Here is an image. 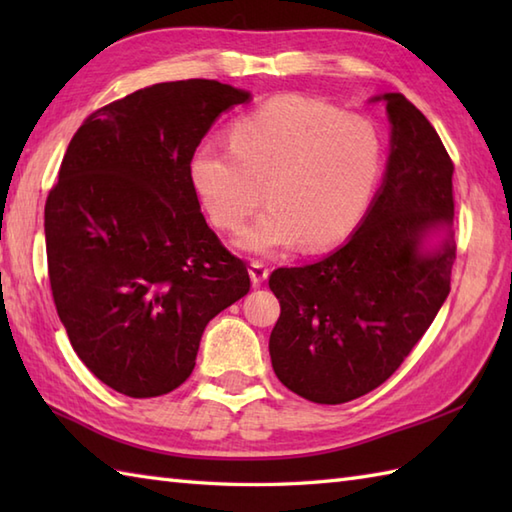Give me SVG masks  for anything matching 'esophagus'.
Instances as JSON below:
<instances>
[{
	"instance_id": "1",
	"label": "esophagus",
	"mask_w": 512,
	"mask_h": 512,
	"mask_svg": "<svg viewBox=\"0 0 512 512\" xmlns=\"http://www.w3.org/2000/svg\"><path fill=\"white\" fill-rule=\"evenodd\" d=\"M268 273L270 268L266 262H262V259H253V262H250V279H253L255 286H259L264 279H268Z\"/></svg>"
}]
</instances>
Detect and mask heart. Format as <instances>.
<instances>
[{"label": "heart", "instance_id": "heart-1", "mask_svg": "<svg viewBox=\"0 0 512 512\" xmlns=\"http://www.w3.org/2000/svg\"><path fill=\"white\" fill-rule=\"evenodd\" d=\"M376 123L308 96H277L231 127V145L206 143L189 158V182L220 231H237L259 204L268 209L237 237L248 253L297 246L323 250L363 222L385 171Z\"/></svg>", "mask_w": 512, "mask_h": 512}]
</instances>
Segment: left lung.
I'll use <instances>...</instances> for the list:
<instances>
[{
	"label": "left lung",
	"instance_id": "8db88e82",
	"mask_svg": "<svg viewBox=\"0 0 512 512\" xmlns=\"http://www.w3.org/2000/svg\"><path fill=\"white\" fill-rule=\"evenodd\" d=\"M391 154L383 189L350 242L317 264L277 268L270 332L277 378L297 396L341 405L380 387L409 356L451 290L455 244L422 253L453 224V160L402 94H385Z\"/></svg>",
	"mask_w": 512,
	"mask_h": 512
}]
</instances>
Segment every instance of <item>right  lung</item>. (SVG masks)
<instances>
[{
  "mask_svg": "<svg viewBox=\"0 0 512 512\" xmlns=\"http://www.w3.org/2000/svg\"><path fill=\"white\" fill-rule=\"evenodd\" d=\"M248 92L156 83L85 118L46 200L52 299L76 356L118 394H169L202 332L250 290L244 259L206 224L189 158Z\"/></svg>",
  "mask_w": 512,
  "mask_h": 512,
  "instance_id": "right-lung-1",
  "label": "right lung"
}]
</instances>
